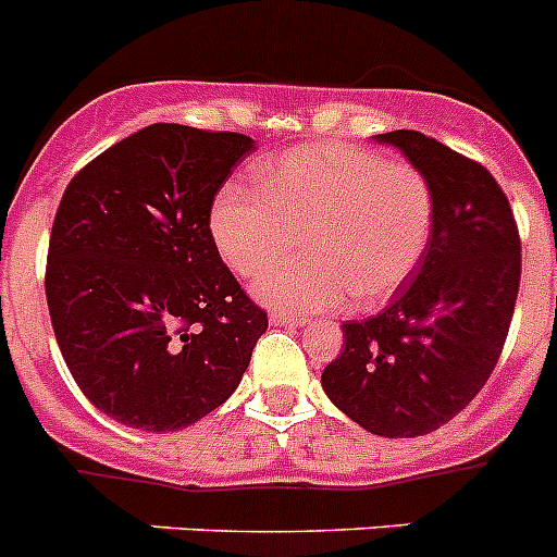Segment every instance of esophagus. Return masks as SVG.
Here are the masks:
<instances>
[{
  "label": "esophagus",
  "instance_id": "1",
  "mask_svg": "<svg viewBox=\"0 0 557 557\" xmlns=\"http://www.w3.org/2000/svg\"><path fill=\"white\" fill-rule=\"evenodd\" d=\"M270 323L273 325H300L304 318L293 312H282V309H270Z\"/></svg>",
  "mask_w": 557,
  "mask_h": 557
}]
</instances>
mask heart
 <instances>
[{"label":"heart","mask_w":557,"mask_h":557,"mask_svg":"<svg viewBox=\"0 0 557 557\" xmlns=\"http://www.w3.org/2000/svg\"><path fill=\"white\" fill-rule=\"evenodd\" d=\"M262 190L226 185L209 234L228 270L257 278L300 245L306 257L259 282L268 304L318 312L348 293L389 300L411 278L436 226V190L420 168L356 146H306L268 162Z\"/></svg>","instance_id":"heart-1"}]
</instances>
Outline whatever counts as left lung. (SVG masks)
<instances>
[{
  "mask_svg": "<svg viewBox=\"0 0 557 557\" xmlns=\"http://www.w3.org/2000/svg\"><path fill=\"white\" fill-rule=\"evenodd\" d=\"M431 178L436 226L420 268L384 312L342 325L323 389L364 431L414 438L461 414L503 354L522 239L497 178L414 129L379 135Z\"/></svg>",
  "mask_w": 557,
  "mask_h": 557,
  "instance_id": "1",
  "label": "left lung"
}]
</instances>
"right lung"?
<instances>
[{
	"mask_svg": "<svg viewBox=\"0 0 557 557\" xmlns=\"http://www.w3.org/2000/svg\"><path fill=\"white\" fill-rule=\"evenodd\" d=\"M253 151L239 132L151 124L76 171L46 253L60 354L99 411L176 431L248 370L268 312L223 264L209 212Z\"/></svg>",
	"mask_w": 557,
	"mask_h": 557,
	"instance_id": "obj_1",
	"label": "right lung"
}]
</instances>
